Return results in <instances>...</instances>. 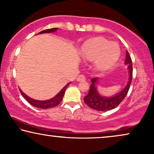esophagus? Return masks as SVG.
Wrapping results in <instances>:
<instances>
[{
	"label": "esophagus",
	"instance_id": "34e87169",
	"mask_svg": "<svg viewBox=\"0 0 154 154\" xmlns=\"http://www.w3.org/2000/svg\"><path fill=\"white\" fill-rule=\"evenodd\" d=\"M77 82H82V81H85V77L82 75H79L78 77H77Z\"/></svg>",
	"mask_w": 154,
	"mask_h": 154
}]
</instances>
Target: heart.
Listing matches in <instances>:
<instances>
[{"instance_id":"1","label":"heart","mask_w":154,"mask_h":154,"mask_svg":"<svg viewBox=\"0 0 154 154\" xmlns=\"http://www.w3.org/2000/svg\"><path fill=\"white\" fill-rule=\"evenodd\" d=\"M81 56L84 60L94 61L93 66L96 71L103 72L111 68L118 60L120 48L117 42L98 37L85 45Z\"/></svg>"}]
</instances>
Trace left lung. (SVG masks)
Masks as SVG:
<instances>
[{
  "mask_svg": "<svg viewBox=\"0 0 154 154\" xmlns=\"http://www.w3.org/2000/svg\"><path fill=\"white\" fill-rule=\"evenodd\" d=\"M125 65H128L129 72V79L125 88L118 94L112 96H105L99 93L98 91V77H94L91 79V85L90 87L89 92L84 98L85 103L92 109L98 111H106L112 110L117 107L125 98L130 89L132 79V62L129 53L126 52V58Z\"/></svg>",
  "mask_w": 154,
  "mask_h": 154,
  "instance_id": "1",
  "label": "left lung"
}]
</instances>
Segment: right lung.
<instances>
[{"instance_id":"right-lung-1","label":"right lung","mask_w":154,"mask_h":154,"mask_svg":"<svg viewBox=\"0 0 154 154\" xmlns=\"http://www.w3.org/2000/svg\"><path fill=\"white\" fill-rule=\"evenodd\" d=\"M58 30V28H53V29H46L38 33V34H48V33H53V32H56V31ZM71 82L67 83L66 85L62 89L59 91V93L58 94H56L54 97H53L52 98H50V99L48 100H44V101H40V100H36L34 99V98H30L29 96H28L26 94L24 93L23 91H22L21 89H20V91L21 92L22 95L24 96V98L31 105L34 106V107L38 108H43V109H46V108H53L55 106H58L59 103H60L61 101H62L63 96L65 94V91L66 90L67 87L69 85V84Z\"/></svg>"}]
</instances>
